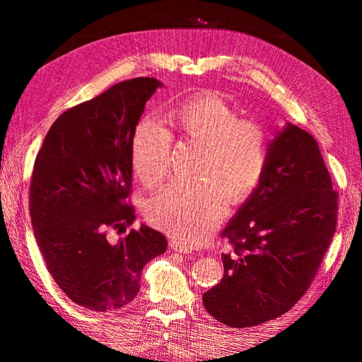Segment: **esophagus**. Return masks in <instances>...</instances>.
<instances>
[{
    "mask_svg": "<svg viewBox=\"0 0 362 362\" xmlns=\"http://www.w3.org/2000/svg\"><path fill=\"white\" fill-rule=\"evenodd\" d=\"M169 246H170L172 250L180 252V254H192V250H190L187 246H184V245L178 243V242H170Z\"/></svg>",
    "mask_w": 362,
    "mask_h": 362,
    "instance_id": "esophagus-1",
    "label": "esophagus"
}]
</instances>
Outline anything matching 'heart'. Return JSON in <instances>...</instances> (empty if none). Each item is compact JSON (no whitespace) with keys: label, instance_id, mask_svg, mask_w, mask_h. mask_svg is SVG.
<instances>
[{"label":"heart","instance_id":"obj_1","mask_svg":"<svg viewBox=\"0 0 362 362\" xmlns=\"http://www.w3.org/2000/svg\"><path fill=\"white\" fill-rule=\"evenodd\" d=\"M170 117L182 139L204 144L196 166L201 178L169 182L146 204L145 216L151 225L193 247L206 242L221 223L229 198L242 202L258 189L269 161L270 133L217 95L184 101ZM172 145L173 136L163 120H139L131 137V161L146 187L166 177Z\"/></svg>","mask_w":362,"mask_h":362}]
</instances>
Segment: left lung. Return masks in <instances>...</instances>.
Instances as JSON below:
<instances>
[{
  "instance_id": "1",
  "label": "left lung",
  "mask_w": 362,
  "mask_h": 362,
  "mask_svg": "<svg viewBox=\"0 0 362 362\" xmlns=\"http://www.w3.org/2000/svg\"><path fill=\"white\" fill-rule=\"evenodd\" d=\"M338 192L319 145L287 124L270 144L258 189L223 229L225 275L204 293L208 314L249 327L291 310L310 288L335 234Z\"/></svg>"
}]
</instances>
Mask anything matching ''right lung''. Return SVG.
I'll use <instances>...</instances> for the list:
<instances>
[{
  "label": "right lung",
  "instance_id": "1",
  "mask_svg": "<svg viewBox=\"0 0 362 362\" xmlns=\"http://www.w3.org/2000/svg\"><path fill=\"white\" fill-rule=\"evenodd\" d=\"M161 83H117L57 117L39 149L30 182V216L47 269L76 305L107 313L140 290L145 264L168 240L146 225L112 242L136 218L131 205V137Z\"/></svg>",
  "mask_w": 362,
  "mask_h": 362
}]
</instances>
